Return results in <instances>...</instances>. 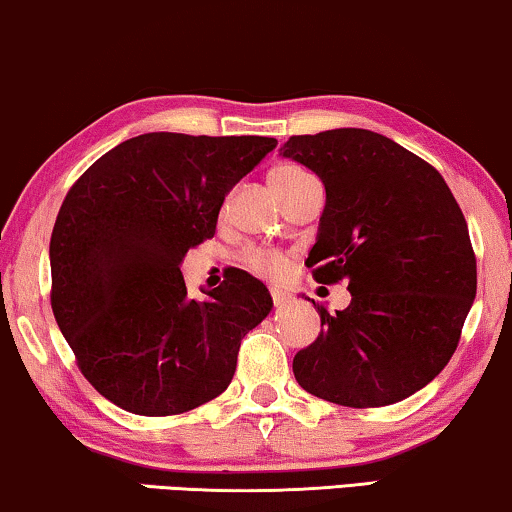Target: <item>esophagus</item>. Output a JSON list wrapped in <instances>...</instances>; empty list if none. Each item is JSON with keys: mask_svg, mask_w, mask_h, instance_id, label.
Listing matches in <instances>:
<instances>
[{"mask_svg": "<svg viewBox=\"0 0 512 512\" xmlns=\"http://www.w3.org/2000/svg\"><path fill=\"white\" fill-rule=\"evenodd\" d=\"M271 297H273V306L283 308L287 304H292V294H287L280 290V287H271Z\"/></svg>", "mask_w": 512, "mask_h": 512, "instance_id": "obj_1", "label": "esophagus"}]
</instances>
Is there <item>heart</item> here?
Returning <instances> with one entry per match:
<instances>
[{"label": "heart", "instance_id": "1", "mask_svg": "<svg viewBox=\"0 0 512 512\" xmlns=\"http://www.w3.org/2000/svg\"><path fill=\"white\" fill-rule=\"evenodd\" d=\"M311 174H306L304 169L299 167H290V164H283V167H276L271 169L269 174V185L273 194H276L278 201H283L287 194L297 190L299 185H304L306 181H311ZM246 262L250 269H255L259 273H269V276H273V273H280V269H283V257L271 253V250H259V248H250L246 253Z\"/></svg>", "mask_w": 512, "mask_h": 512}]
</instances>
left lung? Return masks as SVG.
Here are the masks:
<instances>
[{
	"instance_id": "obj_1",
	"label": "left lung",
	"mask_w": 512,
	"mask_h": 512,
	"mask_svg": "<svg viewBox=\"0 0 512 512\" xmlns=\"http://www.w3.org/2000/svg\"><path fill=\"white\" fill-rule=\"evenodd\" d=\"M280 155L325 185L306 264L318 283H348L352 297L334 315L313 301L322 331L294 355V378L350 408L410 397L450 362L475 299L462 208L431 164L369 129L292 136Z\"/></svg>"
}]
</instances>
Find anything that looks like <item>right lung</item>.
Listing matches in <instances>:
<instances>
[{
  "label": "right lung",
  "instance_id": "obj_1",
  "mask_svg": "<svg viewBox=\"0 0 512 512\" xmlns=\"http://www.w3.org/2000/svg\"><path fill=\"white\" fill-rule=\"evenodd\" d=\"M269 136L150 132L99 157L71 187L50 236V304L90 385L122 410H192L232 383L243 336L271 313L264 283L236 269L206 299L181 264L211 239L229 190Z\"/></svg>",
  "mask_w": 512,
  "mask_h": 512
}]
</instances>
